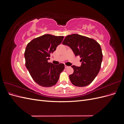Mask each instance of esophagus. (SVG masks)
Instances as JSON below:
<instances>
[{
    "label": "esophagus",
    "instance_id": "obj_1",
    "mask_svg": "<svg viewBox=\"0 0 124 124\" xmlns=\"http://www.w3.org/2000/svg\"><path fill=\"white\" fill-rule=\"evenodd\" d=\"M68 67H69V66H67L66 65H65V68H68Z\"/></svg>",
    "mask_w": 124,
    "mask_h": 124
}]
</instances>
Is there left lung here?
<instances>
[{
	"label": "left lung",
	"instance_id": "8db88e82",
	"mask_svg": "<svg viewBox=\"0 0 124 124\" xmlns=\"http://www.w3.org/2000/svg\"><path fill=\"white\" fill-rule=\"evenodd\" d=\"M62 44L69 46L75 55L81 58L80 67L71 66L74 70L69 76L71 83L78 87L91 84L98 74L102 61L100 44L94 39L78 34L66 36Z\"/></svg>",
	"mask_w": 124,
	"mask_h": 124
}]
</instances>
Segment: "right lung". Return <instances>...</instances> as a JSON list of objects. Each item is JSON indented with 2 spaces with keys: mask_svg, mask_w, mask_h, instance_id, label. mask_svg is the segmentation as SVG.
<instances>
[{
  "mask_svg": "<svg viewBox=\"0 0 124 124\" xmlns=\"http://www.w3.org/2000/svg\"><path fill=\"white\" fill-rule=\"evenodd\" d=\"M63 36L46 34L37 37L28 43L24 56L25 65L32 79L42 87H51L57 83L65 68L63 63L48 62L50 54L62 43Z\"/></svg>",
  "mask_w": 124,
  "mask_h": 124,
  "instance_id": "obj_1",
  "label": "right lung"
}]
</instances>
